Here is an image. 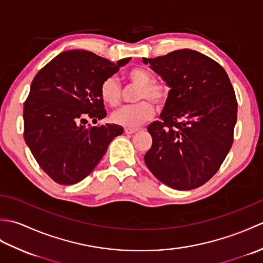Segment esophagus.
I'll return each mask as SVG.
<instances>
[{
  "mask_svg": "<svg viewBox=\"0 0 263 263\" xmlns=\"http://www.w3.org/2000/svg\"><path fill=\"white\" fill-rule=\"evenodd\" d=\"M139 128H131V127H125L124 128V132L126 135H132V133H136Z\"/></svg>",
  "mask_w": 263,
  "mask_h": 263,
  "instance_id": "obj_1",
  "label": "esophagus"
}]
</instances>
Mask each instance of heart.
<instances>
[{
  "label": "heart",
  "mask_w": 263,
  "mask_h": 263,
  "mask_svg": "<svg viewBox=\"0 0 263 263\" xmlns=\"http://www.w3.org/2000/svg\"><path fill=\"white\" fill-rule=\"evenodd\" d=\"M126 78L130 81L140 86L138 92V99H143L137 104L122 106L110 115V119L115 124L124 127L136 128L142 123L152 119L155 113L154 104L148 99L161 106L168 96V89L164 83L154 81V77L144 68H132L126 72ZM100 97L103 102L111 107L119 105L121 100V88L114 77L106 78L100 86Z\"/></svg>",
  "instance_id": "1"
}]
</instances>
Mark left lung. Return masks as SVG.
Instances as JSON below:
<instances>
[{
  "label": "left lung",
  "instance_id": "8db88e82",
  "mask_svg": "<svg viewBox=\"0 0 263 263\" xmlns=\"http://www.w3.org/2000/svg\"><path fill=\"white\" fill-rule=\"evenodd\" d=\"M171 88L160 121L148 126L149 171L167 186L192 190L220 168L234 140L237 100L224 68L192 49L142 59Z\"/></svg>",
  "mask_w": 263,
  "mask_h": 263
}]
</instances>
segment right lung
Returning <instances> with one entry per match:
<instances>
[{
	"instance_id": "right-lung-1",
	"label": "right lung",
	"mask_w": 263,
	"mask_h": 263,
	"mask_svg": "<svg viewBox=\"0 0 263 263\" xmlns=\"http://www.w3.org/2000/svg\"><path fill=\"white\" fill-rule=\"evenodd\" d=\"M131 59L116 63L88 51L59 54L33 78L24 106V138L39 167L54 182L71 185L87 177L109 142L123 133L116 124L85 126L107 115L102 82Z\"/></svg>"
}]
</instances>
